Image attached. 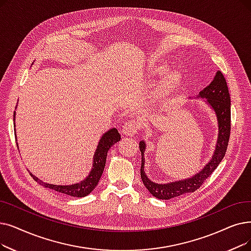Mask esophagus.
<instances>
[{
    "label": "esophagus",
    "mask_w": 251,
    "mask_h": 251,
    "mask_svg": "<svg viewBox=\"0 0 251 251\" xmlns=\"http://www.w3.org/2000/svg\"><path fill=\"white\" fill-rule=\"evenodd\" d=\"M139 127H140L139 123L134 121V120H132V121L125 122L123 126V133L127 136H133L134 134L137 133Z\"/></svg>",
    "instance_id": "1"
}]
</instances>
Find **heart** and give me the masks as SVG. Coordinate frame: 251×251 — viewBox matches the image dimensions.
Segmentation results:
<instances>
[{"mask_svg": "<svg viewBox=\"0 0 251 251\" xmlns=\"http://www.w3.org/2000/svg\"><path fill=\"white\" fill-rule=\"evenodd\" d=\"M165 70H166L165 65H155V67H152L151 69L150 73L152 75H160L164 73ZM180 78H181V75L178 71H172L168 73L166 77L160 82L158 86V88L155 92L156 99L161 100L165 95H167L174 88V86H176L178 84V82L180 81Z\"/></svg>", "mask_w": 251, "mask_h": 251, "instance_id": "b5f03b06", "label": "heart"}]
</instances>
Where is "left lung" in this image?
Wrapping results in <instances>:
<instances>
[{"label":"left lung","instance_id":"1","mask_svg":"<svg viewBox=\"0 0 251 251\" xmlns=\"http://www.w3.org/2000/svg\"><path fill=\"white\" fill-rule=\"evenodd\" d=\"M199 99H204L206 104L210 106L216 116L217 125H219V134L215 150L210 161L203 167L201 171L196 173L192 177L182 180H176L167 183H157L151 180L145 172V140L139 141V150L141 151V167L140 176L145 187L154 197L162 200H169L178 196L193 193L198 190L202 183L209 177L210 174L219 166L221 161L226 155V151L228 144L231 131V97L228 93L226 79L222 72L217 71L212 82L199 92L197 96Z\"/></svg>","mask_w":251,"mask_h":251}]
</instances>
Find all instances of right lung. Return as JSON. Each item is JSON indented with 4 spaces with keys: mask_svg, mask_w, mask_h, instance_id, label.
Returning <instances> with one entry per match:
<instances>
[{
    "mask_svg": "<svg viewBox=\"0 0 251 251\" xmlns=\"http://www.w3.org/2000/svg\"><path fill=\"white\" fill-rule=\"evenodd\" d=\"M13 120L15 121V112H14ZM120 139H121V135H120L119 131L116 128L108 129L106 132H104L101 135L99 141V145H97V148L93 155L91 171L89 172L88 176H86L85 179L79 181L78 183L68 184V186H60V184H58L57 186V184L44 182L43 180L39 179L37 176H35L31 172H29V174L32 178L40 184H42L43 187L54 190L61 194L72 196V197H78V198L85 197V196L89 195L97 186V183H99L102 176V172L105 166L107 151L111 149V147H113L116 143H118ZM17 147H18V143H17Z\"/></svg>",
    "mask_w": 251,
    "mask_h": 251,
    "instance_id": "add662e5",
    "label": "right lung"
}]
</instances>
